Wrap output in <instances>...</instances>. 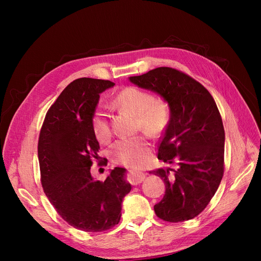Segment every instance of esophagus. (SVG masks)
Returning a JSON list of instances; mask_svg holds the SVG:
<instances>
[{
    "mask_svg": "<svg viewBox=\"0 0 261 261\" xmlns=\"http://www.w3.org/2000/svg\"><path fill=\"white\" fill-rule=\"evenodd\" d=\"M146 177V174L139 171H129V181L133 185H137L141 183Z\"/></svg>",
    "mask_w": 261,
    "mask_h": 261,
    "instance_id": "34e87169",
    "label": "esophagus"
}]
</instances>
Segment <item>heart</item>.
<instances>
[{"instance_id":"1","label":"heart","mask_w":261,"mask_h":261,"mask_svg":"<svg viewBox=\"0 0 261 261\" xmlns=\"http://www.w3.org/2000/svg\"><path fill=\"white\" fill-rule=\"evenodd\" d=\"M112 103L121 111L136 116L137 127L148 133L150 136L159 137L168 127L170 122V108L165 101L154 99L151 93L136 88L126 87L114 97ZM92 130L101 143H107L112 136L111 125L103 110L97 109L91 120ZM151 144L146 134L117 139L110 147L111 159L126 167L139 168L147 162Z\"/></svg>"}]
</instances>
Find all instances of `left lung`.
<instances>
[{
  "mask_svg": "<svg viewBox=\"0 0 261 261\" xmlns=\"http://www.w3.org/2000/svg\"><path fill=\"white\" fill-rule=\"evenodd\" d=\"M129 82L160 94L170 107L158 159L176 169L150 172L165 184L155 215L174 223L191 220L207 207L224 172L225 135L216 101L200 83L175 68L158 67Z\"/></svg>",
  "mask_w": 261,
  "mask_h": 261,
  "instance_id": "8db88e82",
  "label": "left lung"
}]
</instances>
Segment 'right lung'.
Masks as SVG:
<instances>
[{
	"mask_svg": "<svg viewBox=\"0 0 261 261\" xmlns=\"http://www.w3.org/2000/svg\"><path fill=\"white\" fill-rule=\"evenodd\" d=\"M115 84L78 78L46 112L38 143L41 184L66 222L85 232H103L120 222L122 201L132 186L126 170L115 168L103 180L93 179V159L101 163L91 120L100 93Z\"/></svg>",
	"mask_w": 261,
	"mask_h": 261,
	"instance_id": "add662e5",
	"label": "right lung"
}]
</instances>
